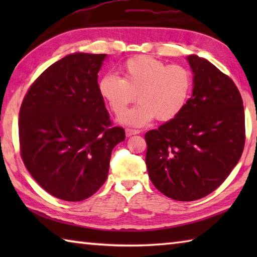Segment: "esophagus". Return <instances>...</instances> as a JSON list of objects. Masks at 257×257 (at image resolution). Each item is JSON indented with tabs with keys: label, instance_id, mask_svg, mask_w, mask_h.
Returning <instances> with one entry per match:
<instances>
[{
	"label": "esophagus",
	"instance_id": "esophagus-1",
	"mask_svg": "<svg viewBox=\"0 0 257 257\" xmlns=\"http://www.w3.org/2000/svg\"><path fill=\"white\" fill-rule=\"evenodd\" d=\"M137 134H139V130L137 129H130V128L125 129V136L127 137H130L133 136V135H137Z\"/></svg>",
	"mask_w": 257,
	"mask_h": 257
}]
</instances>
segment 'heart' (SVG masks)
<instances>
[{
  "label": "heart",
  "mask_w": 257,
  "mask_h": 257,
  "mask_svg": "<svg viewBox=\"0 0 257 257\" xmlns=\"http://www.w3.org/2000/svg\"><path fill=\"white\" fill-rule=\"evenodd\" d=\"M123 77L105 73L98 80V93L115 114L124 111L136 99V106L121 114L124 124L141 127L155 118L175 119L188 101L191 85L189 70L179 64H168L149 55H137L124 61Z\"/></svg>",
  "instance_id": "heart-1"
}]
</instances>
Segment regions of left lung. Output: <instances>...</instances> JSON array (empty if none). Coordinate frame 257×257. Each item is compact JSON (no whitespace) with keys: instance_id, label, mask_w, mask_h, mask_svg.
I'll return each instance as SVG.
<instances>
[{"instance_id":"8db88e82","label":"left lung","mask_w":257,"mask_h":257,"mask_svg":"<svg viewBox=\"0 0 257 257\" xmlns=\"http://www.w3.org/2000/svg\"><path fill=\"white\" fill-rule=\"evenodd\" d=\"M191 97L175 119L145 134L153 185L176 201L211 194L236 167L245 145L242 98L231 78L207 60L189 55Z\"/></svg>"}]
</instances>
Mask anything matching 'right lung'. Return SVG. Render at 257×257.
<instances>
[{
    "instance_id": "right-lung-1",
    "label": "right lung",
    "mask_w": 257,
    "mask_h": 257,
    "mask_svg": "<svg viewBox=\"0 0 257 257\" xmlns=\"http://www.w3.org/2000/svg\"><path fill=\"white\" fill-rule=\"evenodd\" d=\"M105 58L64 56L33 82L21 104V159L37 184L63 201L96 193L107 178L113 147L124 141V129L112 127L98 93Z\"/></svg>"
}]
</instances>
